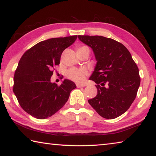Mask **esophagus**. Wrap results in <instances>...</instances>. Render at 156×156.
I'll return each mask as SVG.
<instances>
[{"mask_svg": "<svg viewBox=\"0 0 156 156\" xmlns=\"http://www.w3.org/2000/svg\"><path fill=\"white\" fill-rule=\"evenodd\" d=\"M86 84H76V87H77L78 88H80V87H85Z\"/></svg>", "mask_w": 156, "mask_h": 156, "instance_id": "1", "label": "esophagus"}]
</instances>
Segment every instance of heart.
Masks as SVG:
<instances>
[{
	"label": "heart",
	"mask_w": 156,
	"mask_h": 156,
	"mask_svg": "<svg viewBox=\"0 0 156 156\" xmlns=\"http://www.w3.org/2000/svg\"><path fill=\"white\" fill-rule=\"evenodd\" d=\"M85 49H89V48L86 46H80L78 47L77 52L83 51ZM87 74V71L85 69H78L74 67L69 69L66 73L67 77L69 79L77 82V83H80V82L84 80Z\"/></svg>",
	"instance_id": "obj_1"
}]
</instances>
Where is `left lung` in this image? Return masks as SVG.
Returning <instances> with one entry per match:
<instances>
[{
	"instance_id": "1",
	"label": "left lung",
	"mask_w": 156,
	"mask_h": 156,
	"mask_svg": "<svg viewBox=\"0 0 156 156\" xmlns=\"http://www.w3.org/2000/svg\"><path fill=\"white\" fill-rule=\"evenodd\" d=\"M93 49L97 64L89 80L98 93L88 100L98 114L114 119L133 103L140 84L139 69L129 50L122 43L101 36H78Z\"/></svg>"
}]
</instances>
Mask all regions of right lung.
Listing matches in <instances>:
<instances>
[{"mask_svg":"<svg viewBox=\"0 0 156 156\" xmlns=\"http://www.w3.org/2000/svg\"><path fill=\"white\" fill-rule=\"evenodd\" d=\"M77 36L41 41L26 51L15 71L13 91L25 112L45 119L64 106L76 87L65 79L60 85L51 83L54 67L60 64L62 51L74 43Z\"/></svg>","mask_w":156,"mask_h":156,"instance_id":"right-lung-1","label":"right lung"}]
</instances>
